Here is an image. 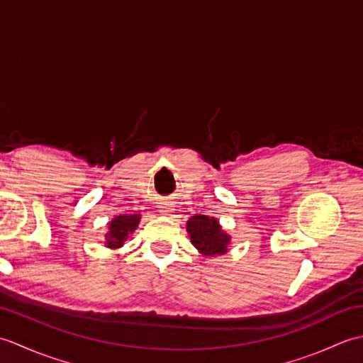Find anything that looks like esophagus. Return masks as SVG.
Wrapping results in <instances>:
<instances>
[{"instance_id":"34e87169","label":"esophagus","mask_w":363,"mask_h":363,"mask_svg":"<svg viewBox=\"0 0 363 363\" xmlns=\"http://www.w3.org/2000/svg\"><path fill=\"white\" fill-rule=\"evenodd\" d=\"M160 212H162V213H167V212H168V207L162 206V207H160Z\"/></svg>"}]
</instances>
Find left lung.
Here are the masks:
<instances>
[{
	"label": "left lung",
	"instance_id": "obj_1",
	"mask_svg": "<svg viewBox=\"0 0 363 363\" xmlns=\"http://www.w3.org/2000/svg\"><path fill=\"white\" fill-rule=\"evenodd\" d=\"M187 233L196 250L204 256H217L228 251L229 237L223 233L218 221L206 215H195L187 221Z\"/></svg>",
	"mask_w": 363,
	"mask_h": 363
}]
</instances>
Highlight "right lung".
Wrapping results in <instances>:
<instances>
[{
    "label": "right lung",
    "instance_id": "1",
    "mask_svg": "<svg viewBox=\"0 0 363 363\" xmlns=\"http://www.w3.org/2000/svg\"><path fill=\"white\" fill-rule=\"evenodd\" d=\"M140 215H120L115 217L109 225V234H106V246L109 248H120V246L128 240V235L134 233Z\"/></svg>",
    "mask_w": 363,
    "mask_h": 363
}]
</instances>
